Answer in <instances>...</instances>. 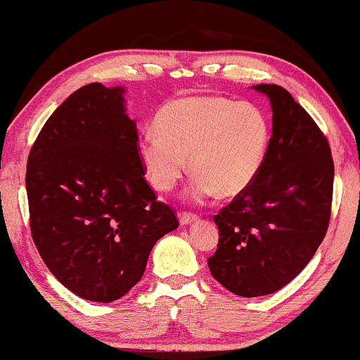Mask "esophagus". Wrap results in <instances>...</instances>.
I'll list each match as a JSON object with an SVG mask.
<instances>
[{"mask_svg": "<svg viewBox=\"0 0 360 360\" xmlns=\"http://www.w3.org/2000/svg\"><path fill=\"white\" fill-rule=\"evenodd\" d=\"M178 219H179V224L181 225H192V224H195V221L198 220V217L197 215H193V214H188V212H179L178 214Z\"/></svg>", "mask_w": 360, "mask_h": 360, "instance_id": "1", "label": "esophagus"}]
</instances>
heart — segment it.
I'll return each instance as SVG.
<instances>
[{"label":"heart","instance_id":"1","mask_svg":"<svg viewBox=\"0 0 360 360\" xmlns=\"http://www.w3.org/2000/svg\"><path fill=\"white\" fill-rule=\"evenodd\" d=\"M155 134L136 143V154L154 191L169 192L187 172L191 195L236 198L263 169L271 146V124L253 103L224 97L188 96L169 101L154 120Z\"/></svg>","mask_w":360,"mask_h":360}]
</instances>
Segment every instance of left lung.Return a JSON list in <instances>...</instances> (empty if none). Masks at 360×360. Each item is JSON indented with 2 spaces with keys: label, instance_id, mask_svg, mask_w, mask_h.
<instances>
[{
  "label": "left lung",
  "instance_id": "1",
  "mask_svg": "<svg viewBox=\"0 0 360 360\" xmlns=\"http://www.w3.org/2000/svg\"><path fill=\"white\" fill-rule=\"evenodd\" d=\"M272 108L271 146L248 191L214 221L219 245L207 259L220 285L243 297L276 292L304 271L330 219L334 162L310 115L277 84H257Z\"/></svg>",
  "mask_w": 360,
  "mask_h": 360
}]
</instances>
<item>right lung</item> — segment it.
Masks as SVG:
<instances>
[{
    "label": "right lung",
    "mask_w": 360,
    "mask_h": 360,
    "mask_svg": "<svg viewBox=\"0 0 360 360\" xmlns=\"http://www.w3.org/2000/svg\"><path fill=\"white\" fill-rule=\"evenodd\" d=\"M126 88L91 83L39 134L26 165L31 234L69 291L108 304L140 282L154 244L178 228L136 154Z\"/></svg>",
    "instance_id": "1"
}]
</instances>
